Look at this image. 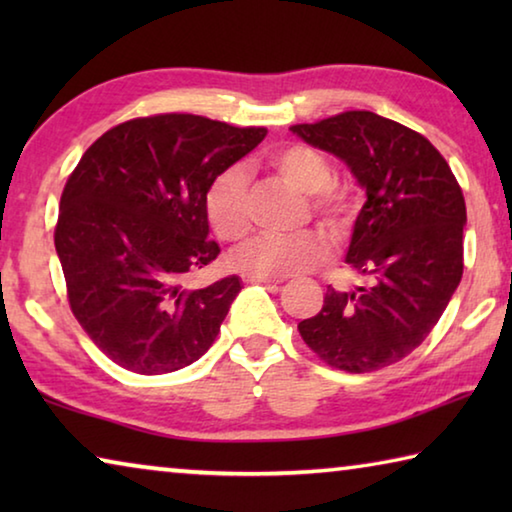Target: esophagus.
I'll return each mask as SVG.
<instances>
[{"instance_id": "obj_1", "label": "esophagus", "mask_w": 512, "mask_h": 512, "mask_svg": "<svg viewBox=\"0 0 512 512\" xmlns=\"http://www.w3.org/2000/svg\"><path fill=\"white\" fill-rule=\"evenodd\" d=\"M241 280H244L246 284H253V282L271 284V287H275V284H282L280 277H264V275H255V273H241Z\"/></svg>"}]
</instances>
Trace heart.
<instances>
[{
  "mask_svg": "<svg viewBox=\"0 0 512 512\" xmlns=\"http://www.w3.org/2000/svg\"><path fill=\"white\" fill-rule=\"evenodd\" d=\"M271 169L309 194V205L334 235H345L361 210L359 192L348 180H336L327 155L311 144L291 142L268 155ZM205 216L216 237L237 241L250 228V180L241 167L216 176L205 192ZM327 239L318 232L300 235H259L232 253V264L244 273L264 277H289L311 271L329 259Z\"/></svg>",
  "mask_w": 512,
  "mask_h": 512,
  "instance_id": "1",
  "label": "heart"
}]
</instances>
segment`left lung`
<instances>
[{
    "instance_id": "obj_1",
    "label": "left lung",
    "mask_w": 512,
    "mask_h": 512,
    "mask_svg": "<svg viewBox=\"0 0 512 512\" xmlns=\"http://www.w3.org/2000/svg\"><path fill=\"white\" fill-rule=\"evenodd\" d=\"M291 131L348 162L368 196L348 250L366 282L354 291L327 287L323 309L298 332L336 370L391 366L427 339L461 282L463 189L427 137L370 110Z\"/></svg>"
}]
</instances>
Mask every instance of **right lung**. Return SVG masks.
Segmentation results:
<instances>
[{"label":"right lung","instance_id":"right-lung-1","mask_svg":"<svg viewBox=\"0 0 512 512\" xmlns=\"http://www.w3.org/2000/svg\"><path fill=\"white\" fill-rule=\"evenodd\" d=\"M266 137L187 112L112 126L69 173L54 230L67 300L92 343L137 375L185 368L210 350L232 300L230 275L185 280L221 253L205 192Z\"/></svg>","mask_w":512,"mask_h":512}]
</instances>
